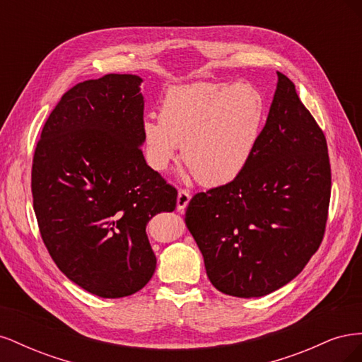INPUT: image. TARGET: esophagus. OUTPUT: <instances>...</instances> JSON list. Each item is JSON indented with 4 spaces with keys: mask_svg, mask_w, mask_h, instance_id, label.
Returning <instances> with one entry per match:
<instances>
[{
    "mask_svg": "<svg viewBox=\"0 0 362 362\" xmlns=\"http://www.w3.org/2000/svg\"><path fill=\"white\" fill-rule=\"evenodd\" d=\"M190 199H192V196L187 190H180L178 198H177V208H178V210H181V211L185 210V208H187V205H189V202H190Z\"/></svg>",
    "mask_w": 362,
    "mask_h": 362,
    "instance_id": "34e87169",
    "label": "esophagus"
}]
</instances>
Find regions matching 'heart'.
<instances>
[{"label": "heart", "instance_id": "1", "mask_svg": "<svg viewBox=\"0 0 362 362\" xmlns=\"http://www.w3.org/2000/svg\"><path fill=\"white\" fill-rule=\"evenodd\" d=\"M266 120V103L249 83H192L164 93L158 119L140 124L144 154L156 172L181 160L205 187L237 180L254 157Z\"/></svg>", "mask_w": 362, "mask_h": 362}]
</instances>
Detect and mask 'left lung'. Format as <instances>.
Here are the masks:
<instances>
[{"label": "left lung", "instance_id": "8db88e82", "mask_svg": "<svg viewBox=\"0 0 362 362\" xmlns=\"http://www.w3.org/2000/svg\"><path fill=\"white\" fill-rule=\"evenodd\" d=\"M278 74L254 157L231 182L194 194L185 223L213 286L261 298L294 279L319 249L331 198L323 131Z\"/></svg>", "mask_w": 362, "mask_h": 362}]
</instances>
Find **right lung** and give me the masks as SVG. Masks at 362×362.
<instances>
[{"label": "right lung", "instance_id": "right-lung-1", "mask_svg": "<svg viewBox=\"0 0 362 362\" xmlns=\"http://www.w3.org/2000/svg\"><path fill=\"white\" fill-rule=\"evenodd\" d=\"M144 80L107 74L62 96L42 129L31 170L40 234L57 267L105 299L134 294L157 258L146 225L173 211L177 190L141 152Z\"/></svg>", "mask_w": 362, "mask_h": 362}]
</instances>
